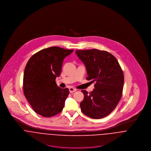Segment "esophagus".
Listing matches in <instances>:
<instances>
[{
	"instance_id": "1",
	"label": "esophagus",
	"mask_w": 151,
	"mask_h": 151,
	"mask_svg": "<svg viewBox=\"0 0 151 151\" xmlns=\"http://www.w3.org/2000/svg\"><path fill=\"white\" fill-rule=\"evenodd\" d=\"M69 91L70 93H73V92H74L75 91H76V89L74 88L73 87H70L69 88Z\"/></svg>"
}]
</instances>
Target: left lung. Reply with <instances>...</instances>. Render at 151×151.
<instances>
[{"mask_svg": "<svg viewBox=\"0 0 151 151\" xmlns=\"http://www.w3.org/2000/svg\"><path fill=\"white\" fill-rule=\"evenodd\" d=\"M76 54L86 66L87 80L95 82L94 90H82V112L92 119L108 116L119 104L123 93V71L116 58L110 53L96 49L76 50Z\"/></svg>", "mask_w": 151, "mask_h": 151, "instance_id": "8db88e82", "label": "left lung"}]
</instances>
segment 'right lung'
<instances>
[{
  "instance_id": "1",
  "label": "right lung",
  "mask_w": 151,
  "mask_h": 151,
  "mask_svg": "<svg viewBox=\"0 0 151 151\" xmlns=\"http://www.w3.org/2000/svg\"><path fill=\"white\" fill-rule=\"evenodd\" d=\"M73 50L50 47L37 52L28 61L24 73L23 92L38 114L52 117L64 108L69 90L58 86L56 78L61 73L65 57Z\"/></svg>"
}]
</instances>
